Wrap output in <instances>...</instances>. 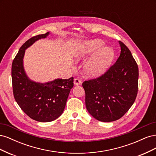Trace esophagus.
<instances>
[{
    "mask_svg": "<svg viewBox=\"0 0 156 156\" xmlns=\"http://www.w3.org/2000/svg\"><path fill=\"white\" fill-rule=\"evenodd\" d=\"M73 83L75 85H80V84H81L82 81L79 79H75L73 81Z\"/></svg>",
    "mask_w": 156,
    "mask_h": 156,
    "instance_id": "1",
    "label": "esophagus"
}]
</instances>
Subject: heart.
<instances>
[{"label": "heart", "mask_w": 156, "mask_h": 156, "mask_svg": "<svg viewBox=\"0 0 156 156\" xmlns=\"http://www.w3.org/2000/svg\"><path fill=\"white\" fill-rule=\"evenodd\" d=\"M104 42L100 40L81 41L75 45L72 53L75 62L87 59L83 64V73L88 77H98L104 73L114 58V52L108 47H103Z\"/></svg>", "instance_id": "b5f03b06"}]
</instances>
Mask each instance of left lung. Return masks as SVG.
Masks as SVG:
<instances>
[{
  "mask_svg": "<svg viewBox=\"0 0 156 156\" xmlns=\"http://www.w3.org/2000/svg\"><path fill=\"white\" fill-rule=\"evenodd\" d=\"M116 63L101 77L83 83L89 114L105 122L119 120L133 104L138 91L139 69L129 49L119 41Z\"/></svg>",
  "mask_w": 156,
  "mask_h": 156,
  "instance_id": "obj_1",
  "label": "left lung"
}]
</instances>
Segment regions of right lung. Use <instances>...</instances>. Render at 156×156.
Returning <instances> with one entry per match:
<instances>
[{
    "label": "right lung",
    "mask_w": 156,
    "mask_h": 156,
    "mask_svg": "<svg viewBox=\"0 0 156 156\" xmlns=\"http://www.w3.org/2000/svg\"><path fill=\"white\" fill-rule=\"evenodd\" d=\"M51 33L31 37L19 50L12 66L14 98L21 109L32 119L40 122H51L58 118L64 110L73 78L55 79L46 83L30 79L25 72L23 58L25 50L37 40L44 39Z\"/></svg>",
    "instance_id": "add662e5"
}]
</instances>
